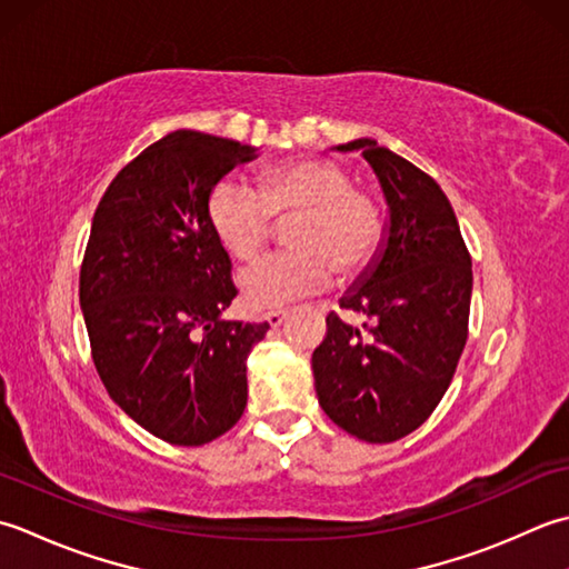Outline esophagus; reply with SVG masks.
<instances>
[{"instance_id": "esophagus-1", "label": "esophagus", "mask_w": 569, "mask_h": 569, "mask_svg": "<svg viewBox=\"0 0 569 569\" xmlns=\"http://www.w3.org/2000/svg\"><path fill=\"white\" fill-rule=\"evenodd\" d=\"M262 319L268 321L270 327H282L284 319H287V311H284V309H272V311H268V315H264Z\"/></svg>"}]
</instances>
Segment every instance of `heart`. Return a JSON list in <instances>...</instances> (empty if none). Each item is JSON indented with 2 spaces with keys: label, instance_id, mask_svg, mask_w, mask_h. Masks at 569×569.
<instances>
[{
  "label": "heart",
  "instance_id": "b5f03b06",
  "mask_svg": "<svg viewBox=\"0 0 569 569\" xmlns=\"http://www.w3.org/2000/svg\"><path fill=\"white\" fill-rule=\"evenodd\" d=\"M292 250L268 254L240 272L250 307H280L363 272L382 242L380 203L353 187V173L329 157H301L260 171L258 189L226 177L208 196V223L236 260H250L292 220Z\"/></svg>",
  "mask_w": 569,
  "mask_h": 569
}]
</instances>
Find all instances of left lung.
Returning a JSON list of instances; mask_svg holds the SVG:
<instances>
[{
    "mask_svg": "<svg viewBox=\"0 0 569 569\" xmlns=\"http://www.w3.org/2000/svg\"><path fill=\"white\" fill-rule=\"evenodd\" d=\"M361 149L386 193L390 228L378 262L336 311L311 353L319 405L349 435L373 445L415 432L442 400L469 336L471 254L439 183L373 139Z\"/></svg>",
    "mask_w": 569,
    "mask_h": 569,
    "instance_id": "left-lung-1",
    "label": "left lung"
}]
</instances>
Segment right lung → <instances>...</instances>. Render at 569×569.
<instances>
[{
  "label": "right lung",
  "mask_w": 569,
  "mask_h": 569,
  "mask_svg": "<svg viewBox=\"0 0 569 569\" xmlns=\"http://www.w3.org/2000/svg\"><path fill=\"white\" fill-rule=\"evenodd\" d=\"M250 144L171 132L122 167L92 216L80 264L92 363L110 398L179 447L213 442L248 402L246 361L268 321H223L238 295L208 196Z\"/></svg>",
  "instance_id": "add662e5"
}]
</instances>
